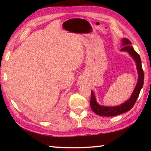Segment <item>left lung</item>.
Returning a JSON list of instances; mask_svg holds the SVG:
<instances>
[{"mask_svg":"<svg viewBox=\"0 0 151 151\" xmlns=\"http://www.w3.org/2000/svg\"><path fill=\"white\" fill-rule=\"evenodd\" d=\"M131 42H130L128 39L124 38L121 40V46L120 51L126 52L130 55V56L133 59L136 65L137 72H138V81L133 90L132 94L127 101L124 103L121 104V105L116 106H101L96 101V97H95L94 93L91 91V101H90V106L92 111L95 114L99 116H117L119 114L129 111L130 109L133 108L136 103V99H138V95H139L140 91L143 86V80H144V74H143V70L142 69L141 60L139 55L133 50V47L131 45Z\"/></svg>","mask_w":151,"mask_h":151,"instance_id":"left-lung-1","label":"left lung"}]
</instances>
